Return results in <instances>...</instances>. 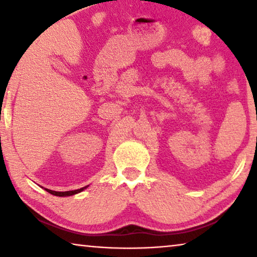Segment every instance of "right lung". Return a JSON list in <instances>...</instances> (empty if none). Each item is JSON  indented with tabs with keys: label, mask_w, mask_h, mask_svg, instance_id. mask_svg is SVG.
I'll return each instance as SVG.
<instances>
[{
	"label": "right lung",
	"mask_w": 257,
	"mask_h": 257,
	"mask_svg": "<svg viewBox=\"0 0 257 257\" xmlns=\"http://www.w3.org/2000/svg\"><path fill=\"white\" fill-rule=\"evenodd\" d=\"M87 187H82V188L80 189H76V190H68V191H55V190H51V189H47V188H44L47 193H50L52 195H54V196H59V197H66V196H72V195H76L78 193H81L82 190L86 189ZM43 188V187H42Z\"/></svg>",
	"instance_id": "obj_1"
}]
</instances>
